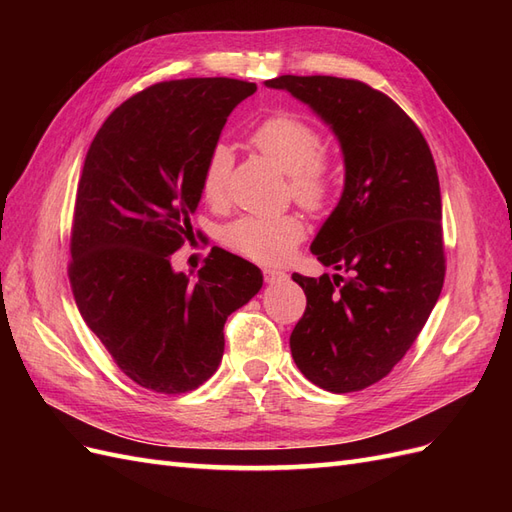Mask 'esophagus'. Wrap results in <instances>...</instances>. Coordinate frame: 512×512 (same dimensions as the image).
<instances>
[{
    "instance_id": "esophagus-1",
    "label": "esophagus",
    "mask_w": 512,
    "mask_h": 512,
    "mask_svg": "<svg viewBox=\"0 0 512 512\" xmlns=\"http://www.w3.org/2000/svg\"><path fill=\"white\" fill-rule=\"evenodd\" d=\"M265 280H267L269 284L284 282V280H288V273H286V271H282V269H275V267H271V269H265Z\"/></svg>"
}]
</instances>
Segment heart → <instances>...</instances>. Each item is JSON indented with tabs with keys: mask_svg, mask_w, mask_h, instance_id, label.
<instances>
[{
	"mask_svg": "<svg viewBox=\"0 0 512 512\" xmlns=\"http://www.w3.org/2000/svg\"><path fill=\"white\" fill-rule=\"evenodd\" d=\"M252 147L288 175L292 198L307 211L329 209L337 194V177L324 156V136L312 123L277 113L260 121L250 136ZM232 153L226 145H215L200 173V194L209 205L220 207L228 196ZM305 237V222L297 213L258 218L245 215L224 228V243L232 252L258 262H277L286 258Z\"/></svg>",
	"mask_w": 512,
	"mask_h": 512,
	"instance_id": "obj_1",
	"label": "heart"
}]
</instances>
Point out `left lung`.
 I'll use <instances>...</instances> for the list:
<instances>
[{
    "label": "left lung",
    "mask_w": 512,
    "mask_h": 512,
    "mask_svg": "<svg viewBox=\"0 0 512 512\" xmlns=\"http://www.w3.org/2000/svg\"><path fill=\"white\" fill-rule=\"evenodd\" d=\"M267 85L312 106L346 162L342 200L312 243L342 273L292 275L307 297L292 359L324 391H363L404 359L444 286L436 162L404 108L363 81L284 74Z\"/></svg>",
    "instance_id": "8db88e82"
}]
</instances>
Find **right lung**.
I'll return each mask as SVG.
<instances>
[{
	"label": "right lung",
	"mask_w": 512,
	"mask_h": 512,
	"mask_svg": "<svg viewBox=\"0 0 512 512\" xmlns=\"http://www.w3.org/2000/svg\"><path fill=\"white\" fill-rule=\"evenodd\" d=\"M256 91L239 79H181L138 91L108 115L76 188L68 277L76 307L143 389L181 395L213 376L226 318L262 273L213 247L198 280L170 267L200 200V173L228 115Z\"/></svg>",
	"instance_id": "1"
}]
</instances>
